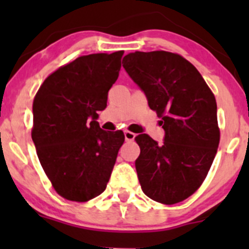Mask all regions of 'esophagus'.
Listing matches in <instances>:
<instances>
[{"instance_id":"esophagus-1","label":"esophagus","mask_w":249,"mask_h":249,"mask_svg":"<svg viewBox=\"0 0 249 249\" xmlns=\"http://www.w3.org/2000/svg\"><path fill=\"white\" fill-rule=\"evenodd\" d=\"M124 136H125V140H126L127 142H131V141H134L136 135L131 131H124Z\"/></svg>"}]
</instances>
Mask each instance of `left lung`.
Instances as JSON below:
<instances>
[{
    "instance_id": "obj_1",
    "label": "left lung",
    "mask_w": 249,
    "mask_h": 249,
    "mask_svg": "<svg viewBox=\"0 0 249 249\" xmlns=\"http://www.w3.org/2000/svg\"><path fill=\"white\" fill-rule=\"evenodd\" d=\"M123 67L162 118L164 142L141 134L135 137L140 157L135 161L143 193L173 205L194 194L211 169L219 129L214 95L200 72L180 55L135 52Z\"/></svg>"
}]
</instances>
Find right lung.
<instances>
[{"mask_svg": "<svg viewBox=\"0 0 249 249\" xmlns=\"http://www.w3.org/2000/svg\"><path fill=\"white\" fill-rule=\"evenodd\" d=\"M124 52L90 54L50 74L34 100L32 141L59 195L84 202L104 193L124 143L99 126V110L119 76Z\"/></svg>", "mask_w": 249, "mask_h": 249, "instance_id": "1", "label": "right lung"}]
</instances>
